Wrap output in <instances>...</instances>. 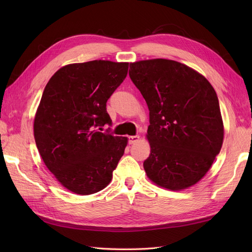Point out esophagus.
Returning a JSON list of instances; mask_svg holds the SVG:
<instances>
[{
  "mask_svg": "<svg viewBox=\"0 0 252 252\" xmlns=\"http://www.w3.org/2000/svg\"><path fill=\"white\" fill-rule=\"evenodd\" d=\"M139 140H140V136H139V135H131V136H129V138H128L129 144L136 143Z\"/></svg>",
  "mask_w": 252,
  "mask_h": 252,
  "instance_id": "obj_1",
  "label": "esophagus"
}]
</instances>
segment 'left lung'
<instances>
[{"mask_svg":"<svg viewBox=\"0 0 252 252\" xmlns=\"http://www.w3.org/2000/svg\"><path fill=\"white\" fill-rule=\"evenodd\" d=\"M129 75L149 109L150 155L143 164L148 179L175 191L195 185L223 145L216 90L203 74L172 60L130 63Z\"/></svg>","mask_w":252,"mask_h":252,"instance_id":"8db88e82","label":"left lung"}]
</instances>
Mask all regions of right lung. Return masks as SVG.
<instances>
[{"label":"right lung","instance_id":"obj_1","mask_svg":"<svg viewBox=\"0 0 252 252\" xmlns=\"http://www.w3.org/2000/svg\"><path fill=\"white\" fill-rule=\"evenodd\" d=\"M127 71V62L68 64L44 89L33 122L35 144L48 170L73 193L101 191L124 155L126 136L97 130L111 124L106 103Z\"/></svg>","mask_w":252,"mask_h":252}]
</instances>
